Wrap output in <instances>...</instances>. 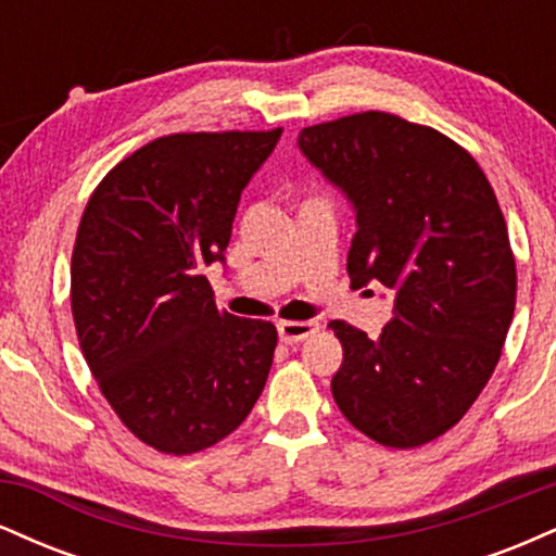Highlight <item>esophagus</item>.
<instances>
[{"label": "esophagus", "mask_w": 556, "mask_h": 556, "mask_svg": "<svg viewBox=\"0 0 556 556\" xmlns=\"http://www.w3.org/2000/svg\"><path fill=\"white\" fill-rule=\"evenodd\" d=\"M277 329H279V337H282V342L295 344V342H303L305 337L316 334L318 321H314V318H305V321H279Z\"/></svg>", "instance_id": "1"}]
</instances>
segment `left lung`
<instances>
[{"label":"left lung","instance_id":"left-lung-1","mask_svg":"<svg viewBox=\"0 0 556 556\" xmlns=\"http://www.w3.org/2000/svg\"><path fill=\"white\" fill-rule=\"evenodd\" d=\"M298 146L355 208L353 285L397 290L379 340L344 321L331 394L374 442L429 444L470 410L500 363L518 271L494 190L463 146L389 112L303 127Z\"/></svg>","mask_w":556,"mask_h":556}]
</instances>
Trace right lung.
<instances>
[{"instance_id": "right-lung-1", "label": "right lung", "mask_w": 556, "mask_h": 556, "mask_svg": "<svg viewBox=\"0 0 556 556\" xmlns=\"http://www.w3.org/2000/svg\"><path fill=\"white\" fill-rule=\"evenodd\" d=\"M279 136L156 138L83 212L70 269L80 350L117 418L167 455L222 442L264 392L277 329L216 308L203 266L225 261L242 188Z\"/></svg>"}]
</instances>
